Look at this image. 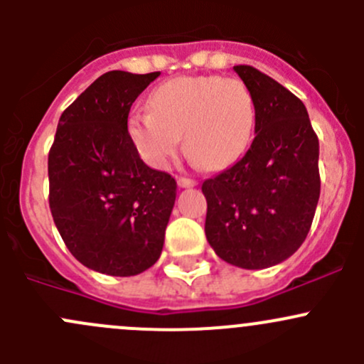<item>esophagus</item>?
Segmentation results:
<instances>
[{"label":"esophagus","instance_id":"esophagus-1","mask_svg":"<svg viewBox=\"0 0 364 364\" xmlns=\"http://www.w3.org/2000/svg\"><path fill=\"white\" fill-rule=\"evenodd\" d=\"M197 183L193 181V179H188V178H179L178 179V186L179 188H190V186H196Z\"/></svg>","mask_w":364,"mask_h":364}]
</instances>
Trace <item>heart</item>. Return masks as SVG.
Masks as SVG:
<instances>
[{
    "instance_id": "b5f03b06",
    "label": "heart",
    "mask_w": 364,
    "mask_h": 364,
    "mask_svg": "<svg viewBox=\"0 0 364 364\" xmlns=\"http://www.w3.org/2000/svg\"><path fill=\"white\" fill-rule=\"evenodd\" d=\"M255 128V104L247 84L220 75L178 77L149 97V111L128 119V134L141 159L153 168L168 167L181 135L192 159L222 168L245 153Z\"/></svg>"
}]
</instances>
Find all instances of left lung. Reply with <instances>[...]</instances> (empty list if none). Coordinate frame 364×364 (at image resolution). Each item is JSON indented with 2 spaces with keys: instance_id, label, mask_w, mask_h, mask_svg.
<instances>
[{
  "instance_id": "obj_1",
  "label": "left lung",
  "mask_w": 364,
  "mask_h": 364,
  "mask_svg": "<svg viewBox=\"0 0 364 364\" xmlns=\"http://www.w3.org/2000/svg\"><path fill=\"white\" fill-rule=\"evenodd\" d=\"M255 104V137L241 160L203 183L205 237L243 269L277 266L306 240L318 196V139L303 102L248 65L234 67Z\"/></svg>"
}]
</instances>
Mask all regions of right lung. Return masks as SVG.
I'll use <instances>...</instances> for the list:
<instances>
[{"label":"right lung","instance_id":"add662e5","mask_svg":"<svg viewBox=\"0 0 364 364\" xmlns=\"http://www.w3.org/2000/svg\"><path fill=\"white\" fill-rule=\"evenodd\" d=\"M160 75L112 70L65 109L49 151V205L65 245L90 269L135 277L160 259L176 181L148 167L130 134L135 98Z\"/></svg>","mask_w":364,"mask_h":364}]
</instances>
